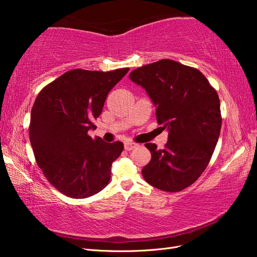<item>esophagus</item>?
<instances>
[{
    "instance_id": "obj_1",
    "label": "esophagus",
    "mask_w": 257,
    "mask_h": 257,
    "mask_svg": "<svg viewBox=\"0 0 257 257\" xmlns=\"http://www.w3.org/2000/svg\"><path fill=\"white\" fill-rule=\"evenodd\" d=\"M138 144H135V143H124V149L127 151L133 150L135 148H137Z\"/></svg>"
}]
</instances>
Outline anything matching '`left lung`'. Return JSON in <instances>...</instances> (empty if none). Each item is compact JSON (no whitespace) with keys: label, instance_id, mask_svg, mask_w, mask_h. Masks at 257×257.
<instances>
[{"label":"left lung","instance_id":"left-lung-1","mask_svg":"<svg viewBox=\"0 0 257 257\" xmlns=\"http://www.w3.org/2000/svg\"><path fill=\"white\" fill-rule=\"evenodd\" d=\"M129 78L146 89L157 121L169 132L165 149L145 145L151 160L143 176L166 192L182 191L200 178L214 152L222 125L219 95L199 69L172 59L136 68Z\"/></svg>","mask_w":257,"mask_h":257}]
</instances>
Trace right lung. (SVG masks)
Returning <instances> with one entry per match:
<instances>
[{"label":"right lung","instance_id":"1","mask_svg":"<svg viewBox=\"0 0 257 257\" xmlns=\"http://www.w3.org/2000/svg\"><path fill=\"white\" fill-rule=\"evenodd\" d=\"M128 70H68L36 97L29 127L35 160L48 182L69 198H88L109 182L123 144L92 139L88 130L96 128L108 92Z\"/></svg>","mask_w":257,"mask_h":257}]
</instances>
